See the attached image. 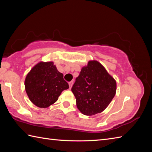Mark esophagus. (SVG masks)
I'll return each mask as SVG.
<instances>
[{"mask_svg": "<svg viewBox=\"0 0 152 152\" xmlns=\"http://www.w3.org/2000/svg\"><path fill=\"white\" fill-rule=\"evenodd\" d=\"M73 83H74V82L72 81V82H69V86H70V88H72V86H73Z\"/></svg>", "mask_w": 152, "mask_h": 152, "instance_id": "34e87169", "label": "esophagus"}]
</instances>
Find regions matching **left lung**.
I'll return each mask as SVG.
<instances>
[{
	"mask_svg": "<svg viewBox=\"0 0 152 152\" xmlns=\"http://www.w3.org/2000/svg\"><path fill=\"white\" fill-rule=\"evenodd\" d=\"M76 106L86 115L101 113L116 93V82L99 61H89L83 66L72 88Z\"/></svg>",
	"mask_w": 152,
	"mask_h": 152,
	"instance_id": "obj_1",
	"label": "left lung"
}]
</instances>
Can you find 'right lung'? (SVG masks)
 <instances>
[{"label": "right lung", "instance_id": "right-lung-1", "mask_svg": "<svg viewBox=\"0 0 152 152\" xmlns=\"http://www.w3.org/2000/svg\"><path fill=\"white\" fill-rule=\"evenodd\" d=\"M69 88L68 83L63 79V74L57 70L52 61L37 63L25 80V88L28 99L42 108L54 104L62 91Z\"/></svg>", "mask_w": 152, "mask_h": 152}]
</instances>
